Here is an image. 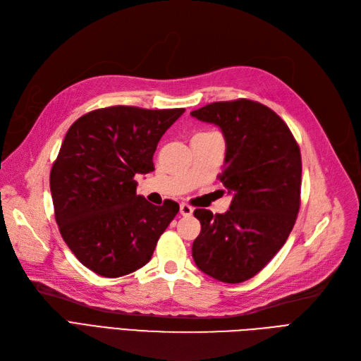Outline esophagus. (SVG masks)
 Instances as JSON below:
<instances>
[{
	"label": "esophagus",
	"instance_id": "34e87169",
	"mask_svg": "<svg viewBox=\"0 0 361 361\" xmlns=\"http://www.w3.org/2000/svg\"><path fill=\"white\" fill-rule=\"evenodd\" d=\"M180 214L184 216V217H189V216L193 214V208L188 204H181L180 205Z\"/></svg>",
	"mask_w": 361,
	"mask_h": 361
}]
</instances>
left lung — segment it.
Returning a JSON list of instances; mask_svg holds the SVG:
<instances>
[{
    "instance_id": "8db88e82",
    "label": "left lung",
    "mask_w": 361,
    "mask_h": 361,
    "mask_svg": "<svg viewBox=\"0 0 361 361\" xmlns=\"http://www.w3.org/2000/svg\"><path fill=\"white\" fill-rule=\"evenodd\" d=\"M217 126L226 144L220 181L229 210H195L201 232L192 257L202 273L240 283L259 273L285 244L300 208L301 156L288 126L270 108L240 99L192 111Z\"/></svg>"
}]
</instances>
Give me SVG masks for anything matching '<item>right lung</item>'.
<instances>
[{"label": "right lung", "instance_id": "obj_1", "mask_svg": "<svg viewBox=\"0 0 361 361\" xmlns=\"http://www.w3.org/2000/svg\"><path fill=\"white\" fill-rule=\"evenodd\" d=\"M184 109L112 106L78 118L51 171L60 232L75 257L103 277L144 267L180 205L149 204L136 195V176L154 171L160 137Z\"/></svg>", "mask_w": 361, "mask_h": 361}]
</instances>
